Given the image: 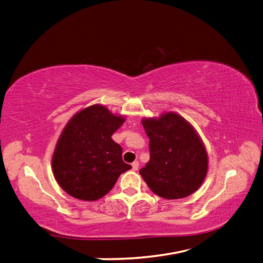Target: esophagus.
<instances>
[{
  "instance_id": "1",
  "label": "esophagus",
  "mask_w": 263,
  "mask_h": 263,
  "mask_svg": "<svg viewBox=\"0 0 263 263\" xmlns=\"http://www.w3.org/2000/svg\"><path fill=\"white\" fill-rule=\"evenodd\" d=\"M132 166H133V170H134V171H137L138 168H139V162H138V161H134V162L132 163Z\"/></svg>"
}]
</instances>
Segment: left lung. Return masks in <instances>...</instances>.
Returning a JSON list of instances; mask_svg holds the SVG:
<instances>
[{
  "mask_svg": "<svg viewBox=\"0 0 263 263\" xmlns=\"http://www.w3.org/2000/svg\"><path fill=\"white\" fill-rule=\"evenodd\" d=\"M141 123L149 137L150 160L139 173L150 190L165 200L194 193L209 169L206 148L194 127L173 112Z\"/></svg>",
  "mask_w": 263,
  "mask_h": 263,
  "instance_id": "left-lung-1",
  "label": "left lung"
}]
</instances>
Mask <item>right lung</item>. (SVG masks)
Instances as JSON below:
<instances>
[{
  "label": "right lung",
  "instance_id": "obj_1",
  "mask_svg": "<svg viewBox=\"0 0 263 263\" xmlns=\"http://www.w3.org/2000/svg\"><path fill=\"white\" fill-rule=\"evenodd\" d=\"M125 122L123 115L94 104L79 110L61 132L52 155V172L60 187L78 200L97 201L113 189L132 166L112 135Z\"/></svg>",
  "mask_w": 263,
  "mask_h": 263
}]
</instances>
